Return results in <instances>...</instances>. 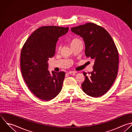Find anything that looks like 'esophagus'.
Returning a JSON list of instances; mask_svg holds the SVG:
<instances>
[{"mask_svg": "<svg viewBox=\"0 0 132 132\" xmlns=\"http://www.w3.org/2000/svg\"><path fill=\"white\" fill-rule=\"evenodd\" d=\"M77 73V72H76V71H69V72H68V74H72V73Z\"/></svg>", "mask_w": 132, "mask_h": 132, "instance_id": "34e87169", "label": "esophagus"}]
</instances>
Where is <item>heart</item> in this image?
Instances as JSON below:
<instances>
[{
	"instance_id": "heart-1",
	"label": "heart",
	"mask_w": 132,
	"mask_h": 132,
	"mask_svg": "<svg viewBox=\"0 0 132 132\" xmlns=\"http://www.w3.org/2000/svg\"><path fill=\"white\" fill-rule=\"evenodd\" d=\"M78 44H82L81 40L79 39L74 38L71 40V42H70L71 46H74V45Z\"/></svg>"
}]
</instances>
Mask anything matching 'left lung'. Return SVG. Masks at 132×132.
<instances>
[{"label": "left lung", "instance_id": "left-lung-1", "mask_svg": "<svg viewBox=\"0 0 132 132\" xmlns=\"http://www.w3.org/2000/svg\"><path fill=\"white\" fill-rule=\"evenodd\" d=\"M71 31L83 38L85 55L94 61L93 71L81 84L83 91L92 97H99L110 88L117 76L119 55L109 33L92 23L71 28Z\"/></svg>", "mask_w": 132, "mask_h": 132}]
</instances>
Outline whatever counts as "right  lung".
<instances>
[{
  "instance_id": "obj_1",
  "label": "right lung",
  "mask_w": 132,
  "mask_h": 132,
  "mask_svg": "<svg viewBox=\"0 0 132 132\" xmlns=\"http://www.w3.org/2000/svg\"><path fill=\"white\" fill-rule=\"evenodd\" d=\"M68 30V27H41L30 35L22 48L21 69L23 78L30 90L41 100H52L61 90L65 72L50 73L47 61L55 55L59 38Z\"/></svg>"
}]
</instances>
